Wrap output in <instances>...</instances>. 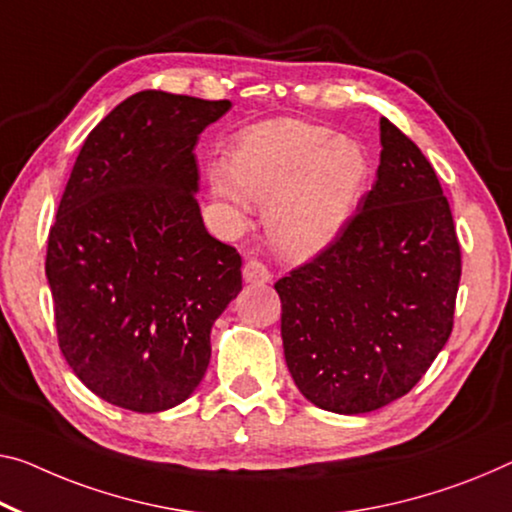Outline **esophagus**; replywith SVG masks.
<instances>
[{
    "label": "esophagus",
    "instance_id": "esophagus-1",
    "mask_svg": "<svg viewBox=\"0 0 512 512\" xmlns=\"http://www.w3.org/2000/svg\"><path fill=\"white\" fill-rule=\"evenodd\" d=\"M242 277H245L247 283H270L272 272L261 261H247L245 267H242Z\"/></svg>",
    "mask_w": 512,
    "mask_h": 512
}]
</instances>
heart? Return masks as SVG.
I'll list each match as a JSON object with an SVG mask.
<instances>
[{
    "label": "heart",
    "instance_id": "obj_1",
    "mask_svg": "<svg viewBox=\"0 0 512 512\" xmlns=\"http://www.w3.org/2000/svg\"><path fill=\"white\" fill-rule=\"evenodd\" d=\"M371 176L359 141L300 121L251 125L235 139L226 174H212V192L238 215L249 201L267 208V233L290 258L327 249L355 215Z\"/></svg>",
    "mask_w": 512,
    "mask_h": 512
}]
</instances>
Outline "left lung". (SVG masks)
I'll list each match as a JSON object with an SVG mask.
<instances>
[{
  "label": "left lung",
  "mask_w": 512,
  "mask_h": 512,
  "mask_svg": "<svg viewBox=\"0 0 512 512\" xmlns=\"http://www.w3.org/2000/svg\"><path fill=\"white\" fill-rule=\"evenodd\" d=\"M380 167L325 251L274 283L288 371L306 400L366 414L405 396L444 348L460 242L435 169L380 119Z\"/></svg>",
  "instance_id": "obj_1"
}]
</instances>
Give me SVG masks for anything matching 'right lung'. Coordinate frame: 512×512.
I'll use <instances>...</instances> for the list:
<instances>
[{"instance_id":"add662e5","label":"right lung","mask_w":512,"mask_h":512,"mask_svg":"<svg viewBox=\"0 0 512 512\" xmlns=\"http://www.w3.org/2000/svg\"><path fill=\"white\" fill-rule=\"evenodd\" d=\"M229 100L139 91L86 137L47 238L59 348L96 396L153 414L190 398L242 258L206 231L194 146Z\"/></svg>"}]
</instances>
